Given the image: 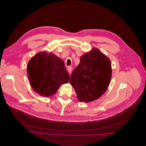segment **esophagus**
<instances>
[{
  "label": "esophagus",
  "instance_id": "1",
  "mask_svg": "<svg viewBox=\"0 0 146 146\" xmlns=\"http://www.w3.org/2000/svg\"><path fill=\"white\" fill-rule=\"evenodd\" d=\"M67 70H68V71L69 74H71L72 71V68L71 66H68V68H67Z\"/></svg>",
  "mask_w": 146,
  "mask_h": 146
}]
</instances>
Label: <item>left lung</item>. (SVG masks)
Returning a JSON list of instances; mask_svg holds the SVG:
<instances>
[{
    "mask_svg": "<svg viewBox=\"0 0 146 146\" xmlns=\"http://www.w3.org/2000/svg\"><path fill=\"white\" fill-rule=\"evenodd\" d=\"M112 77L109 59L94 48L80 58V63L72 72L70 83L80 102L98 99L106 92Z\"/></svg>",
    "mask_w": 146,
    "mask_h": 146,
    "instance_id": "left-lung-1",
    "label": "left lung"
}]
</instances>
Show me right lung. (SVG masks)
<instances>
[{
	"label": "right lung",
	"mask_w": 146,
	"mask_h": 146,
	"mask_svg": "<svg viewBox=\"0 0 146 146\" xmlns=\"http://www.w3.org/2000/svg\"><path fill=\"white\" fill-rule=\"evenodd\" d=\"M27 74L33 89L44 97L53 96L62 84L69 81L64 61L46 52L38 53L31 59Z\"/></svg>",
	"instance_id": "add662e5"
}]
</instances>
